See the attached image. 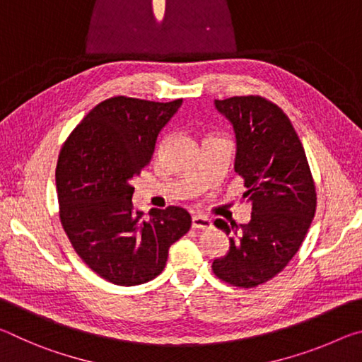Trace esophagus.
Instances as JSON below:
<instances>
[{"label":"esophagus","instance_id":"34e87169","mask_svg":"<svg viewBox=\"0 0 362 362\" xmlns=\"http://www.w3.org/2000/svg\"><path fill=\"white\" fill-rule=\"evenodd\" d=\"M192 226L194 230H209L212 226V222H211V218H207L204 216H193Z\"/></svg>","mask_w":362,"mask_h":362}]
</instances>
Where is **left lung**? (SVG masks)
Returning a JSON list of instances; mask_svg holds the SVG:
<instances>
[{"mask_svg": "<svg viewBox=\"0 0 362 362\" xmlns=\"http://www.w3.org/2000/svg\"><path fill=\"white\" fill-rule=\"evenodd\" d=\"M236 134L235 170L244 179L250 220L214 225L230 235L226 255L212 262L218 279L257 287L283 272L302 246L316 212V187L291 119L260 95L216 100Z\"/></svg>", "mask_w": 362, "mask_h": 362, "instance_id": "1", "label": "left lung"}]
</instances>
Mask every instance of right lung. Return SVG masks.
Masks as SVG:
<instances>
[{"label":"right lung","instance_id":"obj_1","mask_svg":"<svg viewBox=\"0 0 362 362\" xmlns=\"http://www.w3.org/2000/svg\"><path fill=\"white\" fill-rule=\"evenodd\" d=\"M182 105L116 95L100 102L59 153V217L75 252L100 278L137 286L156 278L168 252L192 226L179 206L132 209V177L148 166L159 131Z\"/></svg>","mask_w":362,"mask_h":362}]
</instances>
